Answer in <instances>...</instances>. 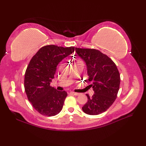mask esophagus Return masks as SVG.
<instances>
[{"instance_id":"34e87169","label":"esophagus","mask_w":146,"mask_h":146,"mask_svg":"<svg viewBox=\"0 0 146 146\" xmlns=\"http://www.w3.org/2000/svg\"><path fill=\"white\" fill-rule=\"evenodd\" d=\"M71 94L73 95H75V96H78V95H80V94H79V93H76V92H71Z\"/></svg>"}]
</instances>
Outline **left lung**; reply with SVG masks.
<instances>
[{"mask_svg": "<svg viewBox=\"0 0 146 146\" xmlns=\"http://www.w3.org/2000/svg\"><path fill=\"white\" fill-rule=\"evenodd\" d=\"M76 54L85 61L88 81L94 94H86L88 101L82 110L86 114L95 115L106 111L115 100L120 78L113 61L100 51L94 49L75 48Z\"/></svg>", "mask_w": 146, "mask_h": 146, "instance_id": "8db88e82", "label": "left lung"}]
</instances>
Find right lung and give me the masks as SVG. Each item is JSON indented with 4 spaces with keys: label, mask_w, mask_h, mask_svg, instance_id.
<instances>
[{
    "label": "right lung",
    "mask_w": 146,
    "mask_h": 146,
    "mask_svg": "<svg viewBox=\"0 0 146 146\" xmlns=\"http://www.w3.org/2000/svg\"><path fill=\"white\" fill-rule=\"evenodd\" d=\"M74 51L75 47L72 46H45L29 62L24 77V88L33 107L43 115L54 116L62 110L67 93L57 90L50 83L58 64Z\"/></svg>",
    "instance_id": "1"
}]
</instances>
